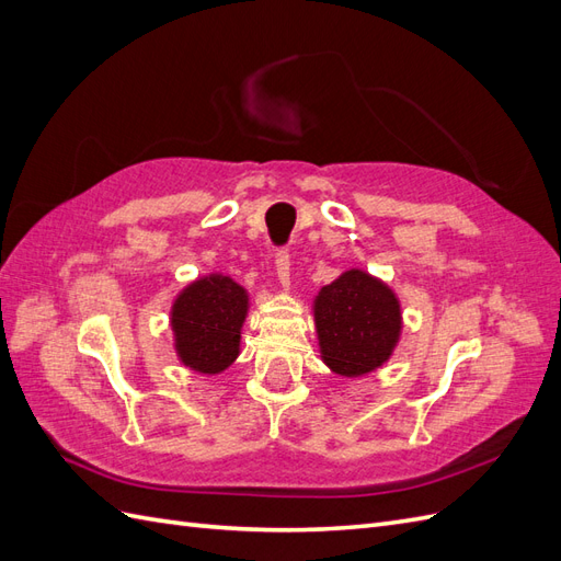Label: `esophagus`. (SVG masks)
<instances>
[{
    "instance_id": "34e87169",
    "label": "esophagus",
    "mask_w": 561,
    "mask_h": 561,
    "mask_svg": "<svg viewBox=\"0 0 561 561\" xmlns=\"http://www.w3.org/2000/svg\"><path fill=\"white\" fill-rule=\"evenodd\" d=\"M274 264H276L278 280H280L283 285L290 283V250H287V248H278L276 254H274Z\"/></svg>"
}]
</instances>
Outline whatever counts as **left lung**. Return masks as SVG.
Returning <instances> with one entry per match:
<instances>
[{
	"label": "left lung",
	"mask_w": 561,
	"mask_h": 561,
	"mask_svg": "<svg viewBox=\"0 0 561 561\" xmlns=\"http://www.w3.org/2000/svg\"><path fill=\"white\" fill-rule=\"evenodd\" d=\"M322 360L344 377H358L388 360L400 334V307L388 287L363 271H346L316 299Z\"/></svg>",
	"instance_id": "1"
}]
</instances>
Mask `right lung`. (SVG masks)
Returning a JSON list of instances; mask_svg holds the SVG:
<instances>
[{"instance_id":"add662e5","label":"right lung","mask_w":561,"mask_h":561,"mask_svg":"<svg viewBox=\"0 0 561 561\" xmlns=\"http://www.w3.org/2000/svg\"><path fill=\"white\" fill-rule=\"evenodd\" d=\"M245 311V290L227 276H210L186 287L173 307L182 363L203 375L229 367L239 355Z\"/></svg>"}]
</instances>
